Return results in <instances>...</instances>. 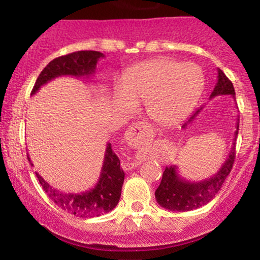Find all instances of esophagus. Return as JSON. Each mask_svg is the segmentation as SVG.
<instances>
[{
  "mask_svg": "<svg viewBox=\"0 0 260 260\" xmlns=\"http://www.w3.org/2000/svg\"><path fill=\"white\" fill-rule=\"evenodd\" d=\"M151 128L148 126V124L143 123V122H139V123H134L132 127L128 129L127 132V139L131 145L133 147H140V145L147 144L149 140L151 139ZM138 161H133V162H122V168L124 170H132L138 166Z\"/></svg>",
  "mask_w": 260,
  "mask_h": 260,
  "instance_id": "1",
  "label": "esophagus"
}]
</instances>
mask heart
<instances>
[{
  "mask_svg": "<svg viewBox=\"0 0 260 260\" xmlns=\"http://www.w3.org/2000/svg\"><path fill=\"white\" fill-rule=\"evenodd\" d=\"M204 73L198 64L161 57L142 62L124 74L113 95L118 105L133 109L145 103L148 117L160 126H172L187 117L204 89Z\"/></svg>",
  "mask_w": 260,
  "mask_h": 260,
  "instance_id": "1",
  "label": "heart"
}]
</instances>
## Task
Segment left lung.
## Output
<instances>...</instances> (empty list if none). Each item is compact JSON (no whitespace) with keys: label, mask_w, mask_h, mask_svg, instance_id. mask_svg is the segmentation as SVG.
Here are the masks:
<instances>
[{"label":"left lung","mask_w":260,"mask_h":260,"mask_svg":"<svg viewBox=\"0 0 260 260\" xmlns=\"http://www.w3.org/2000/svg\"><path fill=\"white\" fill-rule=\"evenodd\" d=\"M219 95H231L232 99L236 101L235 98V88L232 85L231 80L225 76V73L221 70H217V82L214 88L213 92L210 95L211 98L219 96ZM203 107L198 109L189 117L186 123L183 124V128H186L188 124L199 115ZM238 123H240V118H237V123H236V132L235 139L232 143V148L226 157L225 162L222 164L221 168L215 175L211 177L205 178L204 181L199 182H190L182 178L177 172L176 166H170L166 168L161 178L160 186L155 190V198L156 202L159 203L162 208L169 209L172 211H189L194 210L203 207V205L208 204L211 199L217 194L220 189H221L223 182L230 172L232 170V165L236 157V138L238 134Z\"/></svg>","instance_id":"obj_1"}]
</instances>
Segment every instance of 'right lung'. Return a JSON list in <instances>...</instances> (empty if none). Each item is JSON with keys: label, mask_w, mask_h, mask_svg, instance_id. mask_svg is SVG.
<instances>
[{"label": "right lung", "mask_w": 260, "mask_h": 260, "mask_svg": "<svg viewBox=\"0 0 260 260\" xmlns=\"http://www.w3.org/2000/svg\"><path fill=\"white\" fill-rule=\"evenodd\" d=\"M101 57H104V55L99 51H77L52 59L39 74L31 95L57 77L71 76L82 78L92 76ZM28 160L30 161L29 155ZM37 177L49 198L62 210L79 217H94L109 213L117 205L124 181V172L121 169L120 159L112 151L111 144L107 143L99 181L91 189L82 193H64L50 186L38 172Z\"/></svg>", "instance_id": "add662e5"}]
</instances>
